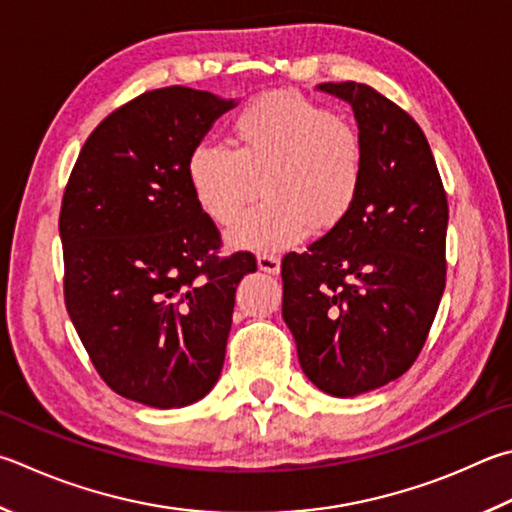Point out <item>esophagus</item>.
Segmentation results:
<instances>
[{
    "mask_svg": "<svg viewBox=\"0 0 512 512\" xmlns=\"http://www.w3.org/2000/svg\"><path fill=\"white\" fill-rule=\"evenodd\" d=\"M257 268H259V271H262V273L277 275V273H280V257L266 255V253L257 255Z\"/></svg>",
    "mask_w": 512,
    "mask_h": 512,
    "instance_id": "obj_1",
    "label": "esophagus"
}]
</instances>
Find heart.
<instances>
[{"label": "heart", "mask_w": 512, "mask_h": 512, "mask_svg": "<svg viewBox=\"0 0 512 512\" xmlns=\"http://www.w3.org/2000/svg\"><path fill=\"white\" fill-rule=\"evenodd\" d=\"M365 170L358 129L291 91L248 100L230 120V147L199 143L185 161L192 197L203 215L228 226L241 250H282L311 228H336L356 203Z\"/></svg>", "instance_id": "1"}]
</instances>
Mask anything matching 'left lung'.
<instances>
[{"mask_svg":"<svg viewBox=\"0 0 512 512\" xmlns=\"http://www.w3.org/2000/svg\"><path fill=\"white\" fill-rule=\"evenodd\" d=\"M315 89L351 107L365 170L349 215L282 259V315L306 378L351 398L403 376L425 345L445 288L448 199L407 111L360 82Z\"/></svg>","mask_w":512,"mask_h":512,"instance_id":"8db88e82","label":"left lung"}]
</instances>
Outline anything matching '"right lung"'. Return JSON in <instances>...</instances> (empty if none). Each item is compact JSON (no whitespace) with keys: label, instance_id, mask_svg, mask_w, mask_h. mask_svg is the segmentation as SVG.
Wrapping results in <instances>:
<instances>
[{"label":"right lung","instance_id":"right-lung-1","mask_svg":"<svg viewBox=\"0 0 512 512\" xmlns=\"http://www.w3.org/2000/svg\"><path fill=\"white\" fill-rule=\"evenodd\" d=\"M237 107L190 87L127 102L94 129L60 212L64 302L102 380L174 410L221 376L250 253L219 259V230L192 197L185 161Z\"/></svg>","mask_w":512,"mask_h":512}]
</instances>
